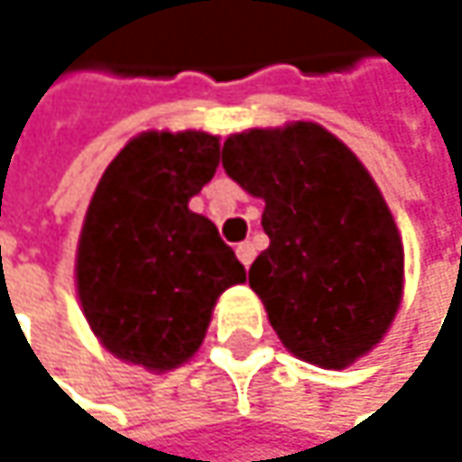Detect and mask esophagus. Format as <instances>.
I'll use <instances>...</instances> for the list:
<instances>
[{
	"label": "esophagus",
	"instance_id": "1",
	"mask_svg": "<svg viewBox=\"0 0 462 462\" xmlns=\"http://www.w3.org/2000/svg\"><path fill=\"white\" fill-rule=\"evenodd\" d=\"M236 254H238V260L249 268V265H252V260H254V254H257V249H254V244H252V241H244V244H238V246H236Z\"/></svg>",
	"mask_w": 462,
	"mask_h": 462
}]
</instances>
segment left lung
I'll use <instances>...</instances> for the list:
<instances>
[{
    "label": "left lung",
    "instance_id": "8db88e82",
    "mask_svg": "<svg viewBox=\"0 0 462 462\" xmlns=\"http://www.w3.org/2000/svg\"><path fill=\"white\" fill-rule=\"evenodd\" d=\"M221 167L265 199L271 244L249 284L282 345L326 370L373 350L400 307L402 241L365 163L318 123H290L229 136Z\"/></svg>",
    "mask_w": 462,
    "mask_h": 462
}]
</instances>
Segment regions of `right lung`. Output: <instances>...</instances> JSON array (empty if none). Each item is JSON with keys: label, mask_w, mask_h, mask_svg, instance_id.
<instances>
[{"label": "right lung", "mask_w": 462, "mask_h": 462, "mask_svg": "<svg viewBox=\"0 0 462 462\" xmlns=\"http://www.w3.org/2000/svg\"><path fill=\"white\" fill-rule=\"evenodd\" d=\"M218 136L147 131L106 167L84 216L76 284L84 318L117 358L163 373L205 339L238 263L189 199L216 175Z\"/></svg>", "instance_id": "right-lung-1"}]
</instances>
